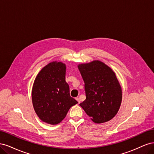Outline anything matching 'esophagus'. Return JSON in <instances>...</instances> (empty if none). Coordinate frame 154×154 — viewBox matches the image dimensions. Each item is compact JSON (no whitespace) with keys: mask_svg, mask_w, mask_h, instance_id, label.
I'll return each mask as SVG.
<instances>
[{"mask_svg":"<svg viewBox=\"0 0 154 154\" xmlns=\"http://www.w3.org/2000/svg\"><path fill=\"white\" fill-rule=\"evenodd\" d=\"M76 101H78V103H80V98H79V97H76Z\"/></svg>","mask_w":154,"mask_h":154,"instance_id":"1","label":"esophagus"}]
</instances>
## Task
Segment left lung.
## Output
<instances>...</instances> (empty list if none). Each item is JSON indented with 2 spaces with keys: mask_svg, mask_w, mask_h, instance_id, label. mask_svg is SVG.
I'll list each match as a JSON object with an SVG mask.
<instances>
[{
  "mask_svg": "<svg viewBox=\"0 0 154 154\" xmlns=\"http://www.w3.org/2000/svg\"><path fill=\"white\" fill-rule=\"evenodd\" d=\"M85 83L86 99L80 105L92 122H109L118 113L122 100V90L114 72L99 60L79 64Z\"/></svg>",
  "mask_w": 154,
  "mask_h": 154,
  "instance_id": "8db88e82",
  "label": "left lung"
}]
</instances>
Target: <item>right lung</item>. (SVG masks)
<instances>
[{"label": "right lung", "mask_w": 154, "mask_h": 154, "mask_svg": "<svg viewBox=\"0 0 154 154\" xmlns=\"http://www.w3.org/2000/svg\"><path fill=\"white\" fill-rule=\"evenodd\" d=\"M66 71V64L53 62L43 67L35 78L32 88V102L36 114L45 123L58 124L70 108L78 103L70 96Z\"/></svg>", "instance_id": "obj_1"}]
</instances>
